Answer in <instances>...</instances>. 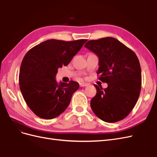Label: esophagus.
Segmentation results:
<instances>
[{"label": "esophagus", "instance_id": "esophagus-1", "mask_svg": "<svg viewBox=\"0 0 157 157\" xmlns=\"http://www.w3.org/2000/svg\"><path fill=\"white\" fill-rule=\"evenodd\" d=\"M87 85H88V84H87L86 83H83V82L80 83V87H84V86H86Z\"/></svg>", "mask_w": 157, "mask_h": 157}]
</instances>
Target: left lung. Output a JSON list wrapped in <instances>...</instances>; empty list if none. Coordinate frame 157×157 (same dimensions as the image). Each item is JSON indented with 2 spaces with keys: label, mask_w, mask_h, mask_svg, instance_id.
<instances>
[{
  "label": "left lung",
  "mask_w": 157,
  "mask_h": 157,
  "mask_svg": "<svg viewBox=\"0 0 157 157\" xmlns=\"http://www.w3.org/2000/svg\"><path fill=\"white\" fill-rule=\"evenodd\" d=\"M99 58V80L108 84L107 88L94 84L97 93L90 106L99 118L116 122L126 118L140 96L141 70L136 54L113 37L91 40L84 46Z\"/></svg>",
  "instance_id": "1"
}]
</instances>
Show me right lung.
I'll return each instance as SVG.
<instances>
[{
    "instance_id": "1",
    "label": "right lung",
    "mask_w": 157,
    "mask_h": 157,
    "mask_svg": "<svg viewBox=\"0 0 157 157\" xmlns=\"http://www.w3.org/2000/svg\"><path fill=\"white\" fill-rule=\"evenodd\" d=\"M86 41L50 39L34 46L25 54L21 64L19 85L27 105L36 116L52 119L67 109L79 84L73 80L58 84L56 76L58 69L67 66Z\"/></svg>"
}]
</instances>
